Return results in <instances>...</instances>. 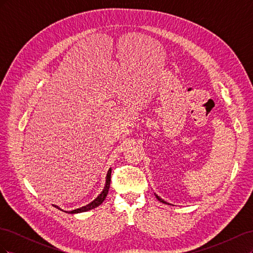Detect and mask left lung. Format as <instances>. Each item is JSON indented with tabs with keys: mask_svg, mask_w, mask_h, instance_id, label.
<instances>
[{
	"mask_svg": "<svg viewBox=\"0 0 253 253\" xmlns=\"http://www.w3.org/2000/svg\"><path fill=\"white\" fill-rule=\"evenodd\" d=\"M155 196H156V198H157V200H158V201H159L160 203H164V204H168L167 202H165V201L163 200V198H160V197H159L158 195H156V194H155ZM168 205H169V204H168Z\"/></svg>",
	"mask_w": 253,
	"mask_h": 253,
	"instance_id": "left-lung-1",
	"label": "left lung"
}]
</instances>
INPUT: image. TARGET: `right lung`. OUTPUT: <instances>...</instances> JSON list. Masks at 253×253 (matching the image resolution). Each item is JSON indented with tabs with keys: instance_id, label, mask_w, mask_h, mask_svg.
Returning <instances> with one entry per match:
<instances>
[{
	"instance_id": "right-lung-1",
	"label": "right lung",
	"mask_w": 253,
	"mask_h": 253,
	"mask_svg": "<svg viewBox=\"0 0 253 253\" xmlns=\"http://www.w3.org/2000/svg\"><path fill=\"white\" fill-rule=\"evenodd\" d=\"M111 172H112V169H110V170L108 171V174H106L105 187H104V189L102 190V192L97 196L96 200H94L93 202L89 203V204H88V205H86V206H83V207H81V208H79V209L72 210V211H68V212H67V211H64V212H66V213H70V214L81 213V212H86V211H88V210H91V209H94V208H97V207H98L99 205H101V204L103 203V201L105 200L106 195H108V193H109V189H110V185H111ZM53 207H56L57 209H59V210H61V211H63L62 209H60L58 206H55V205H53Z\"/></svg>"
}]
</instances>
